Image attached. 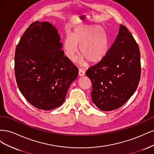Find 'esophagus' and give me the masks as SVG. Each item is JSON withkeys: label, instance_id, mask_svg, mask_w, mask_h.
I'll list each match as a JSON object with an SVG mask.
<instances>
[{"label": "esophagus", "instance_id": "esophagus-1", "mask_svg": "<svg viewBox=\"0 0 154 154\" xmlns=\"http://www.w3.org/2000/svg\"><path fill=\"white\" fill-rule=\"evenodd\" d=\"M78 74H79V76H85V72L84 71H83V69H79Z\"/></svg>", "mask_w": 154, "mask_h": 154}]
</instances>
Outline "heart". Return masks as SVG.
I'll return each instance as SVG.
<instances>
[{"label":"heart","instance_id":"heart-1","mask_svg":"<svg viewBox=\"0 0 154 154\" xmlns=\"http://www.w3.org/2000/svg\"><path fill=\"white\" fill-rule=\"evenodd\" d=\"M82 54L80 62L87 60L91 63H97L103 60L109 49V39L101 27L96 25H81L74 27L71 36L64 38L63 48L70 60L75 59L78 53Z\"/></svg>","mask_w":154,"mask_h":154}]
</instances>
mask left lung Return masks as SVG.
Returning <instances> with one entry per match:
<instances>
[{"instance_id":"left-lung-1","label":"left lung","mask_w":154,"mask_h":154,"mask_svg":"<svg viewBox=\"0 0 154 154\" xmlns=\"http://www.w3.org/2000/svg\"><path fill=\"white\" fill-rule=\"evenodd\" d=\"M92 101L103 111L123 105L137 89L141 76L139 48L133 36L120 24L118 34L105 57L88 69Z\"/></svg>"}]
</instances>
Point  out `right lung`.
<instances>
[{"mask_svg":"<svg viewBox=\"0 0 154 154\" xmlns=\"http://www.w3.org/2000/svg\"><path fill=\"white\" fill-rule=\"evenodd\" d=\"M58 30L49 22L32 23L17 45L15 72L29 103L49 110L62 105L78 69L64 55Z\"/></svg>","mask_w":154,"mask_h":154,"instance_id":"right-lung-1","label":"right lung"}]
</instances>
